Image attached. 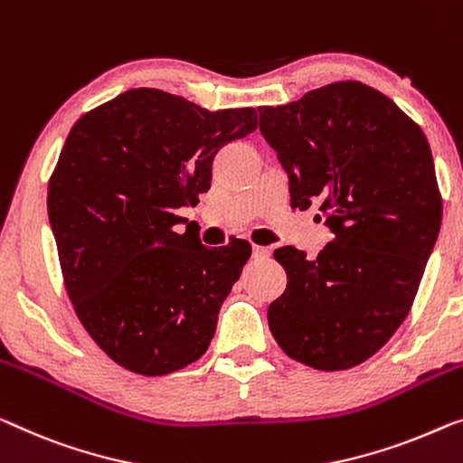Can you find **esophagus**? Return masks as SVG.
Returning a JSON list of instances; mask_svg holds the SVG:
<instances>
[{"label": "esophagus", "instance_id": "esophagus-1", "mask_svg": "<svg viewBox=\"0 0 463 463\" xmlns=\"http://www.w3.org/2000/svg\"><path fill=\"white\" fill-rule=\"evenodd\" d=\"M251 251H253V258H255V260H266V258H270V250H268V247L253 245Z\"/></svg>", "mask_w": 463, "mask_h": 463}]
</instances>
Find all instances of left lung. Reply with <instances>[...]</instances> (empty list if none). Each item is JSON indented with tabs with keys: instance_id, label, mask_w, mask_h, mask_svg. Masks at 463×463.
I'll return each mask as SVG.
<instances>
[{
	"instance_id": "left-lung-1",
	"label": "left lung",
	"mask_w": 463,
	"mask_h": 463,
	"mask_svg": "<svg viewBox=\"0 0 463 463\" xmlns=\"http://www.w3.org/2000/svg\"><path fill=\"white\" fill-rule=\"evenodd\" d=\"M258 112L288 176L291 208L318 202L335 234L316 258L274 251L287 288L268 324L293 360L354 368L402 326L437 243L443 203L430 145L395 101L357 80Z\"/></svg>"
}]
</instances>
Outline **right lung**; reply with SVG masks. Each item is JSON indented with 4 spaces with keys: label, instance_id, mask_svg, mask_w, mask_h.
Returning <instances> with one entry per match:
<instances>
[{
    "label": "right lung",
    "instance_id": "add662e5",
    "mask_svg": "<svg viewBox=\"0 0 463 463\" xmlns=\"http://www.w3.org/2000/svg\"><path fill=\"white\" fill-rule=\"evenodd\" d=\"M258 127L253 108H199L130 89L80 116L50 178L64 285L91 339L130 372L164 376L205 354L251 245L203 247L176 210L210 189L213 157Z\"/></svg>",
    "mask_w": 463,
    "mask_h": 463
}]
</instances>
